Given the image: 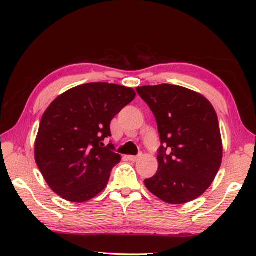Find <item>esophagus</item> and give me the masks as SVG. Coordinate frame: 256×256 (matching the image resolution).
I'll return each instance as SVG.
<instances>
[{"label":"esophagus","instance_id":"34e87169","mask_svg":"<svg viewBox=\"0 0 256 256\" xmlns=\"http://www.w3.org/2000/svg\"><path fill=\"white\" fill-rule=\"evenodd\" d=\"M128 158L131 160V162H136L138 160V156H133V155H130V156H128Z\"/></svg>","mask_w":256,"mask_h":256}]
</instances>
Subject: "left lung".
I'll use <instances>...</instances> for the list:
<instances>
[{
	"mask_svg": "<svg viewBox=\"0 0 256 256\" xmlns=\"http://www.w3.org/2000/svg\"><path fill=\"white\" fill-rule=\"evenodd\" d=\"M158 128V170L144 184L157 198L182 204L200 197L214 182L222 162L216 113L204 96L174 84L136 88Z\"/></svg>",
	"mask_w": 256,
	"mask_h": 256,
	"instance_id": "obj_1",
	"label": "left lung"
}]
</instances>
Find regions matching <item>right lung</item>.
<instances>
[{
  "instance_id": "add662e5",
  "label": "right lung",
  "mask_w": 256,
  "mask_h": 256,
  "mask_svg": "<svg viewBox=\"0 0 256 256\" xmlns=\"http://www.w3.org/2000/svg\"><path fill=\"white\" fill-rule=\"evenodd\" d=\"M126 86L91 82L57 96L40 120L35 160L54 192L72 202H84L108 184L112 168L121 160L111 136L112 118L134 100Z\"/></svg>"
}]
</instances>
